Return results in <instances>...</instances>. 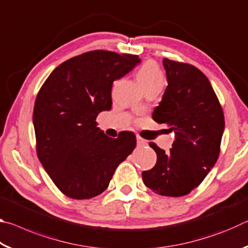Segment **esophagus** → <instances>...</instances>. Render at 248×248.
Listing matches in <instances>:
<instances>
[{
	"mask_svg": "<svg viewBox=\"0 0 248 248\" xmlns=\"http://www.w3.org/2000/svg\"><path fill=\"white\" fill-rule=\"evenodd\" d=\"M137 143H138V145H139V146H143V145H145L146 143H148V142H146V140L142 139L141 137L138 136L137 137Z\"/></svg>",
	"mask_w": 248,
	"mask_h": 248,
	"instance_id": "obj_1",
	"label": "esophagus"
}]
</instances>
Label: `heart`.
Wrapping results in <instances>:
<instances>
[{
	"instance_id": "b5f03b06",
	"label": "heart",
	"mask_w": 248,
	"mask_h": 248,
	"mask_svg": "<svg viewBox=\"0 0 248 248\" xmlns=\"http://www.w3.org/2000/svg\"><path fill=\"white\" fill-rule=\"evenodd\" d=\"M137 78L143 91L149 89H163L165 78L162 70L153 61H148L138 71Z\"/></svg>"
}]
</instances>
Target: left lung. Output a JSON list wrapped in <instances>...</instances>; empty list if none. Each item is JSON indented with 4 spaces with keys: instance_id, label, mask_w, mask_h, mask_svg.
Returning a JSON list of instances; mask_svg holds the SVG:
<instances>
[{
    "instance_id": "obj_1",
    "label": "left lung",
    "mask_w": 248,
    "mask_h": 248,
    "mask_svg": "<svg viewBox=\"0 0 248 248\" xmlns=\"http://www.w3.org/2000/svg\"><path fill=\"white\" fill-rule=\"evenodd\" d=\"M167 87L153 119L176 139L170 152L151 142L156 164L142 173L146 187L167 197L185 196L198 187L215 166L224 131V115L207 77L196 66L164 59Z\"/></svg>"
}]
</instances>
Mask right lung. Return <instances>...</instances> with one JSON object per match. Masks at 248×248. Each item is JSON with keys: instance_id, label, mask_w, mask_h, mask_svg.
I'll list each match as a JSON object with an SVG mask.
<instances>
[{"instance_id": "right-lung-1", "label": "right lung", "mask_w": 248, "mask_h": 248, "mask_svg": "<svg viewBox=\"0 0 248 248\" xmlns=\"http://www.w3.org/2000/svg\"><path fill=\"white\" fill-rule=\"evenodd\" d=\"M140 61L133 54L94 50L57 66L41 86L32 114L37 155L70 198L102 194L117 166L136 148L132 132L111 139L95 120L100 111L111 109L114 81Z\"/></svg>"}]
</instances>
